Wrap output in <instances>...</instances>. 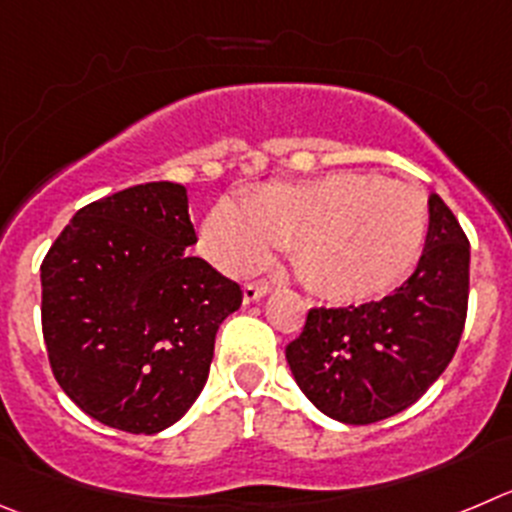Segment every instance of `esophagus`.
<instances>
[{
	"mask_svg": "<svg viewBox=\"0 0 512 512\" xmlns=\"http://www.w3.org/2000/svg\"><path fill=\"white\" fill-rule=\"evenodd\" d=\"M270 290H272L270 283H247L245 288H242V300H245V305L257 303V300L265 298Z\"/></svg>",
	"mask_w": 512,
	"mask_h": 512,
	"instance_id": "34e87169",
	"label": "esophagus"
}]
</instances>
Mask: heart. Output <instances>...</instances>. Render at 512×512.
I'll list each match as a JSON object with an SVG mask.
<instances>
[{
	"instance_id": "1",
	"label": "heart",
	"mask_w": 512,
	"mask_h": 512,
	"mask_svg": "<svg viewBox=\"0 0 512 512\" xmlns=\"http://www.w3.org/2000/svg\"><path fill=\"white\" fill-rule=\"evenodd\" d=\"M429 204L422 191L364 171H333L300 184L222 199L199 232L204 255L229 275L265 265L298 242V265L318 293L369 300L404 283L422 260Z\"/></svg>"
}]
</instances>
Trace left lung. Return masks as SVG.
Wrapping results in <instances>:
<instances>
[{"mask_svg": "<svg viewBox=\"0 0 512 512\" xmlns=\"http://www.w3.org/2000/svg\"><path fill=\"white\" fill-rule=\"evenodd\" d=\"M470 293V242L452 209L429 197V234L412 278L381 300L313 308L285 358L326 417L374 424L412 407L450 366Z\"/></svg>", "mask_w": 512, "mask_h": 512, "instance_id": "1", "label": "left lung"}]
</instances>
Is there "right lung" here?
Segmentation results:
<instances>
[{
	"label": "right lung",
	"instance_id": "obj_1",
	"mask_svg": "<svg viewBox=\"0 0 512 512\" xmlns=\"http://www.w3.org/2000/svg\"><path fill=\"white\" fill-rule=\"evenodd\" d=\"M191 245L186 189L151 181L80 209L42 260L52 374L95 422L156 434L202 394L242 290Z\"/></svg>",
	"mask_w": 512,
	"mask_h": 512
}]
</instances>
